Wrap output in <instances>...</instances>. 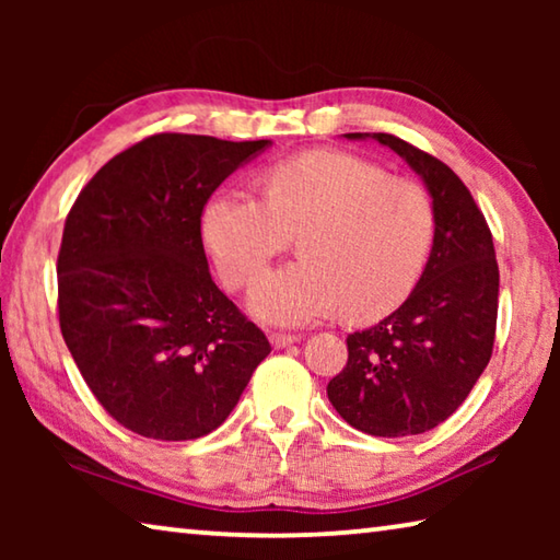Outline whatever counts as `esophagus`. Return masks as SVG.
<instances>
[{"label": "esophagus", "mask_w": 560, "mask_h": 560, "mask_svg": "<svg viewBox=\"0 0 560 560\" xmlns=\"http://www.w3.org/2000/svg\"><path fill=\"white\" fill-rule=\"evenodd\" d=\"M269 340H271V346H273V348H289V346H293V343H299L301 336H289V334H271V336H269Z\"/></svg>", "instance_id": "obj_1"}]
</instances>
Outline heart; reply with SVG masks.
I'll use <instances>...</instances> for the list:
<instances>
[{
	"mask_svg": "<svg viewBox=\"0 0 560 560\" xmlns=\"http://www.w3.org/2000/svg\"><path fill=\"white\" fill-rule=\"evenodd\" d=\"M264 183L267 197L224 187L200 214L207 252L234 289L303 232V259L254 283V316L303 326L343 306L350 318L373 320L410 296L434 240L432 200L420 185L336 150L281 160Z\"/></svg>",
	"mask_w": 560,
	"mask_h": 560,
	"instance_id": "heart-1",
	"label": "heart"
}]
</instances>
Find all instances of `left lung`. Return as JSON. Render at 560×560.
<instances>
[{"label":"left lung","instance_id":"left-lung-1","mask_svg":"<svg viewBox=\"0 0 560 560\" xmlns=\"http://www.w3.org/2000/svg\"><path fill=\"white\" fill-rule=\"evenodd\" d=\"M346 138L375 140L420 175L434 210V240L402 306L348 336V363L326 393L360 432L422 434L467 400L491 358L499 311L494 242L469 189L442 160L387 132Z\"/></svg>","mask_w":560,"mask_h":560}]
</instances>
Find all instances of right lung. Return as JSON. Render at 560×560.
<instances>
[{"instance_id":"1","label":"right lung","mask_w":560,"mask_h":560,"mask_svg":"<svg viewBox=\"0 0 560 560\" xmlns=\"http://www.w3.org/2000/svg\"><path fill=\"white\" fill-rule=\"evenodd\" d=\"M267 148L160 132L108 160L66 217L61 334L96 400L136 434L205 438L271 353L217 289L200 234L214 189Z\"/></svg>"}]
</instances>
